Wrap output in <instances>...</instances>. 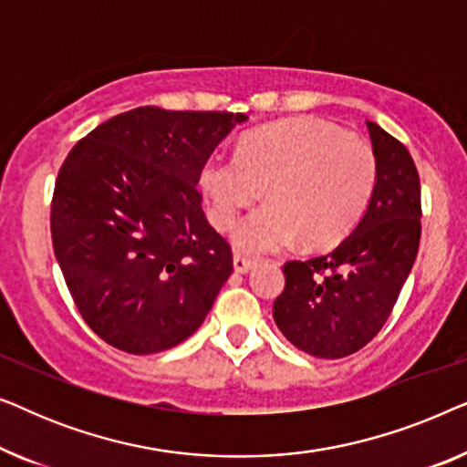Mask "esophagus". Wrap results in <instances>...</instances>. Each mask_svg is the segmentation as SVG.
<instances>
[{
  "mask_svg": "<svg viewBox=\"0 0 467 467\" xmlns=\"http://www.w3.org/2000/svg\"><path fill=\"white\" fill-rule=\"evenodd\" d=\"M234 267H235V272L244 274V272H248L253 267V259H248V257H244V254L235 253L234 254Z\"/></svg>",
  "mask_w": 467,
  "mask_h": 467,
  "instance_id": "1",
  "label": "esophagus"
}]
</instances>
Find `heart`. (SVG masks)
<instances>
[{
    "instance_id": "1",
    "label": "heart",
    "mask_w": 467,
    "mask_h": 467,
    "mask_svg": "<svg viewBox=\"0 0 467 467\" xmlns=\"http://www.w3.org/2000/svg\"><path fill=\"white\" fill-rule=\"evenodd\" d=\"M374 149L321 119L302 117L246 133L235 155L216 152L202 168L208 219L227 232L240 213L267 193L270 203L235 232L240 251L259 254L289 246L342 242L372 200Z\"/></svg>"
}]
</instances>
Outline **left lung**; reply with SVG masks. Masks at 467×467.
Returning <instances> with one entry per match:
<instances>
[{
  "label": "left lung",
  "mask_w": 467,
  "mask_h": 467,
  "mask_svg": "<svg viewBox=\"0 0 467 467\" xmlns=\"http://www.w3.org/2000/svg\"><path fill=\"white\" fill-rule=\"evenodd\" d=\"M379 176L355 232L321 257L286 261L274 321L286 340L340 359L382 329L410 274L420 240V181L400 140L368 120Z\"/></svg>",
  "instance_id": "left-lung-1"
}]
</instances>
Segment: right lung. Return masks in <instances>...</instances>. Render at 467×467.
<instances>
[{
  "mask_svg": "<svg viewBox=\"0 0 467 467\" xmlns=\"http://www.w3.org/2000/svg\"><path fill=\"white\" fill-rule=\"evenodd\" d=\"M246 119L142 106L67 152L50 203L55 257L76 308L110 347L161 353L213 308L234 257L203 214L197 182Z\"/></svg>",
  "mask_w": 467,
  "mask_h": 467,
  "instance_id": "1",
  "label": "right lung"
}]
</instances>
